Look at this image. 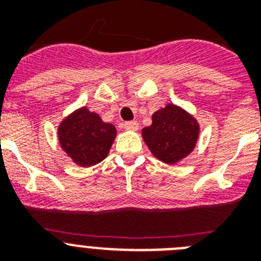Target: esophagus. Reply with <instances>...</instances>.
I'll list each match as a JSON object with an SVG mask.
<instances>
[{"label": "esophagus", "mask_w": 261, "mask_h": 261, "mask_svg": "<svg viewBox=\"0 0 261 261\" xmlns=\"http://www.w3.org/2000/svg\"><path fill=\"white\" fill-rule=\"evenodd\" d=\"M123 126L126 130H136V129H138V123L137 121H125Z\"/></svg>", "instance_id": "34e87169"}]
</instances>
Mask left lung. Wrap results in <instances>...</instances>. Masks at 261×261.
Here are the masks:
<instances>
[{"label": "left lung", "mask_w": 261, "mask_h": 261, "mask_svg": "<svg viewBox=\"0 0 261 261\" xmlns=\"http://www.w3.org/2000/svg\"><path fill=\"white\" fill-rule=\"evenodd\" d=\"M151 117V125L142 129V138L154 156L174 165L191 154L199 138L195 117L175 105H167Z\"/></svg>", "instance_id": "1"}]
</instances>
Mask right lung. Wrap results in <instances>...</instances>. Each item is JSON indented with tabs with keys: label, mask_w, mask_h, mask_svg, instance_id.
<instances>
[{
	"label": "right lung",
	"mask_w": 261,
	"mask_h": 261,
	"mask_svg": "<svg viewBox=\"0 0 261 261\" xmlns=\"http://www.w3.org/2000/svg\"><path fill=\"white\" fill-rule=\"evenodd\" d=\"M116 137V128L103 123L86 107L74 111L59 126V141L66 154L82 167L102 162Z\"/></svg>",
	"instance_id": "add662e5"
}]
</instances>
